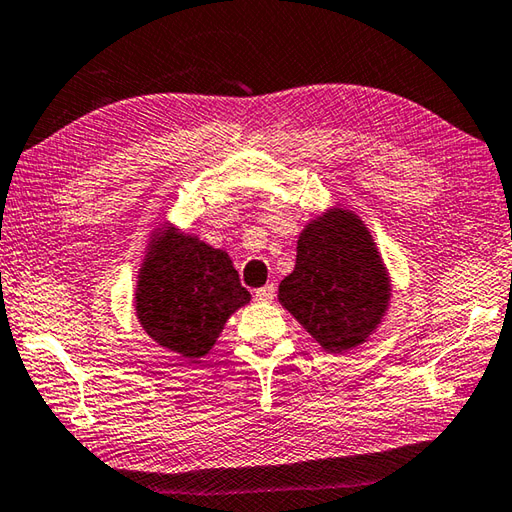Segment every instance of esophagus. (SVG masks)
<instances>
[{
  "mask_svg": "<svg viewBox=\"0 0 512 512\" xmlns=\"http://www.w3.org/2000/svg\"><path fill=\"white\" fill-rule=\"evenodd\" d=\"M275 293H277L275 284H266V286H262V288H257V290H255V299H259V302H273V299H275Z\"/></svg>",
  "mask_w": 512,
  "mask_h": 512,
  "instance_id": "esophagus-1",
  "label": "esophagus"
}]
</instances>
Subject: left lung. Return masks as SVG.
<instances>
[{
	"label": "left lung",
	"instance_id": "8db88e82",
	"mask_svg": "<svg viewBox=\"0 0 512 512\" xmlns=\"http://www.w3.org/2000/svg\"><path fill=\"white\" fill-rule=\"evenodd\" d=\"M388 299V275L373 237L346 210H330L304 228L295 270L279 284V302L330 353L362 344Z\"/></svg>",
	"mask_w": 512,
	"mask_h": 512
}]
</instances>
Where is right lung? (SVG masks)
Instances as JSON below:
<instances>
[{
    "label": "right lung",
    "mask_w": 512,
    "mask_h": 512,
    "mask_svg": "<svg viewBox=\"0 0 512 512\" xmlns=\"http://www.w3.org/2000/svg\"><path fill=\"white\" fill-rule=\"evenodd\" d=\"M137 282V319L146 333L186 359L204 357L226 319L250 302L224 250L175 228L157 233Z\"/></svg>",
    "instance_id": "add662e5"
}]
</instances>
